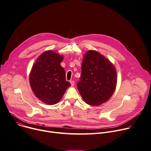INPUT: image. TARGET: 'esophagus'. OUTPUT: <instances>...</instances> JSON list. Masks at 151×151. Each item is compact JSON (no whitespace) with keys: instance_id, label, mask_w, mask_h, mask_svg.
I'll return each instance as SVG.
<instances>
[{"instance_id":"esophagus-1","label":"esophagus","mask_w":151,"mask_h":151,"mask_svg":"<svg viewBox=\"0 0 151 151\" xmlns=\"http://www.w3.org/2000/svg\"><path fill=\"white\" fill-rule=\"evenodd\" d=\"M70 83H71V86H73L74 85V83H75V82H74V81H70Z\"/></svg>"}]
</instances>
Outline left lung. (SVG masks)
I'll return each mask as SVG.
<instances>
[{
    "label": "left lung",
    "instance_id": "obj_1",
    "mask_svg": "<svg viewBox=\"0 0 151 151\" xmlns=\"http://www.w3.org/2000/svg\"><path fill=\"white\" fill-rule=\"evenodd\" d=\"M117 82L115 68L106 57L95 50L85 54L77 88L86 103L99 106L108 101L114 93Z\"/></svg>",
    "mask_w": 151,
    "mask_h": 151
}]
</instances>
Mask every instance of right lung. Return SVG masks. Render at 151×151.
I'll list each match as a JSON object with an SVG mask.
<instances>
[{
    "instance_id": "obj_1",
    "label": "right lung",
    "mask_w": 151,
    "mask_h": 151,
    "mask_svg": "<svg viewBox=\"0 0 151 151\" xmlns=\"http://www.w3.org/2000/svg\"><path fill=\"white\" fill-rule=\"evenodd\" d=\"M63 60V55L51 50L46 51L38 57L30 71L29 83L33 93L47 105L57 103L71 86L60 65Z\"/></svg>"
}]
</instances>
